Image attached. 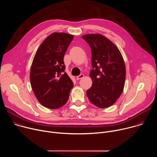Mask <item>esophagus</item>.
Segmentation results:
<instances>
[{
	"mask_svg": "<svg viewBox=\"0 0 157 157\" xmlns=\"http://www.w3.org/2000/svg\"><path fill=\"white\" fill-rule=\"evenodd\" d=\"M84 77V75L83 74H80L79 76H76V79L78 80V79H81V78H82Z\"/></svg>",
	"mask_w": 157,
	"mask_h": 157,
	"instance_id": "obj_1",
	"label": "esophagus"
}]
</instances>
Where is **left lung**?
<instances>
[{
    "label": "left lung",
    "mask_w": 157,
    "mask_h": 157,
    "mask_svg": "<svg viewBox=\"0 0 157 157\" xmlns=\"http://www.w3.org/2000/svg\"><path fill=\"white\" fill-rule=\"evenodd\" d=\"M91 50L93 81L86 94L91 103L99 108L113 105L121 95L125 81V66L115 44L100 34L82 36Z\"/></svg>",
    "instance_id": "left-lung-1"
}]
</instances>
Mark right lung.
I'll return each instance as SVG.
<instances>
[{"instance_id": "1", "label": "right lung", "mask_w": 157, "mask_h": 157, "mask_svg": "<svg viewBox=\"0 0 157 157\" xmlns=\"http://www.w3.org/2000/svg\"><path fill=\"white\" fill-rule=\"evenodd\" d=\"M74 36L65 33H53L38 48L30 70L33 93L43 106L58 109L68 100L73 82L64 72V56Z\"/></svg>"}]
</instances>
